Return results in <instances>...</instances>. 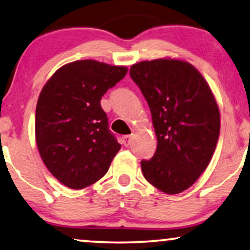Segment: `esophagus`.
<instances>
[{
  "label": "esophagus",
  "mask_w": 250,
  "mask_h": 250,
  "mask_svg": "<svg viewBox=\"0 0 250 250\" xmlns=\"http://www.w3.org/2000/svg\"><path fill=\"white\" fill-rule=\"evenodd\" d=\"M123 145H124L125 146H128L129 143H131L132 141V135H124L123 136Z\"/></svg>",
  "instance_id": "1"
}]
</instances>
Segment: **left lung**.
<instances>
[{
	"instance_id": "1",
	"label": "left lung",
	"mask_w": 250,
	"mask_h": 250,
	"mask_svg": "<svg viewBox=\"0 0 250 250\" xmlns=\"http://www.w3.org/2000/svg\"><path fill=\"white\" fill-rule=\"evenodd\" d=\"M148 102L157 136L143 176L167 194L187 190L207 168L220 135V110L210 87L187 61H141L129 69Z\"/></svg>"
}]
</instances>
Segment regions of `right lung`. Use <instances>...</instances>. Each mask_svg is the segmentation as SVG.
I'll return each instance as SVG.
<instances>
[{"mask_svg":"<svg viewBox=\"0 0 250 250\" xmlns=\"http://www.w3.org/2000/svg\"><path fill=\"white\" fill-rule=\"evenodd\" d=\"M126 73L123 66L78 60L59 68L42 88L35 114L37 148L51 174L70 189L100 180L121 149L100 101Z\"/></svg>","mask_w":250,"mask_h":250,"instance_id":"add662e5","label":"right lung"}]
</instances>
